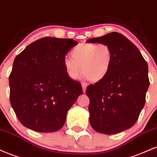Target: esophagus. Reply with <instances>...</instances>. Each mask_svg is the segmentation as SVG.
<instances>
[{
    "instance_id": "obj_1",
    "label": "esophagus",
    "mask_w": 157,
    "mask_h": 157,
    "mask_svg": "<svg viewBox=\"0 0 157 157\" xmlns=\"http://www.w3.org/2000/svg\"><path fill=\"white\" fill-rule=\"evenodd\" d=\"M82 86L83 92H84V93H85V91H86V86H87V84H86V83H84V82H82Z\"/></svg>"
}]
</instances>
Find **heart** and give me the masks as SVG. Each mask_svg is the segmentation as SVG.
<instances>
[{
    "instance_id": "obj_1",
    "label": "heart",
    "mask_w": 157,
    "mask_h": 157,
    "mask_svg": "<svg viewBox=\"0 0 157 157\" xmlns=\"http://www.w3.org/2000/svg\"><path fill=\"white\" fill-rule=\"evenodd\" d=\"M72 58L64 61L66 72L70 78H78L81 71L92 82H98L108 74L113 59L112 50L106 44L82 43L71 51ZM82 67H80V66Z\"/></svg>"
}]
</instances>
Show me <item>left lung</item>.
<instances>
[{
  "label": "left lung",
  "mask_w": 157,
  "mask_h": 157,
  "mask_svg": "<svg viewBox=\"0 0 157 157\" xmlns=\"http://www.w3.org/2000/svg\"><path fill=\"white\" fill-rule=\"evenodd\" d=\"M86 42L106 44L113 53L108 74L86 88L90 125L97 132L108 135L128 129L145 105L150 84L148 64L139 49L120 33H109Z\"/></svg>",
  "instance_id": "8db88e82"
}]
</instances>
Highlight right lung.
<instances>
[{"label": "right lung", "mask_w": 157, "mask_h": 157, "mask_svg": "<svg viewBox=\"0 0 157 157\" xmlns=\"http://www.w3.org/2000/svg\"><path fill=\"white\" fill-rule=\"evenodd\" d=\"M77 44L73 39L44 37L15 57L9 75L10 103L24 126L46 133L64 126L68 110L83 93L82 84L70 78L64 65Z\"/></svg>", "instance_id": "right-lung-1"}]
</instances>
